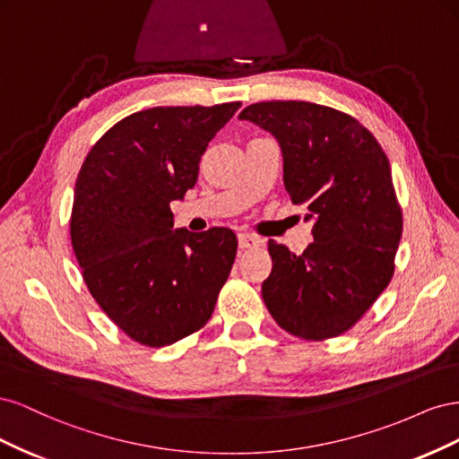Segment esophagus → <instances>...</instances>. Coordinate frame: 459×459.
I'll return each instance as SVG.
<instances>
[{
    "mask_svg": "<svg viewBox=\"0 0 459 459\" xmlns=\"http://www.w3.org/2000/svg\"><path fill=\"white\" fill-rule=\"evenodd\" d=\"M238 241H239V248H255V247H260L262 245V239L255 238V235H248V233H239L238 235Z\"/></svg>",
    "mask_w": 459,
    "mask_h": 459,
    "instance_id": "obj_1",
    "label": "esophagus"
}]
</instances>
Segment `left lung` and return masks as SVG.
<instances>
[{"label":"left lung","mask_w":459,"mask_h":459,"mask_svg":"<svg viewBox=\"0 0 459 459\" xmlns=\"http://www.w3.org/2000/svg\"><path fill=\"white\" fill-rule=\"evenodd\" d=\"M273 134L290 203L312 220L302 255L268 241L262 299L281 329L307 341L339 337L391 283L402 238L391 164L354 117L308 101H262L241 110Z\"/></svg>","instance_id":"left-lung-1"}]
</instances>
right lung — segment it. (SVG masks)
Segmentation results:
<instances>
[{
  "label": "right lung",
  "instance_id": "add662e5",
  "mask_svg": "<svg viewBox=\"0 0 459 459\" xmlns=\"http://www.w3.org/2000/svg\"><path fill=\"white\" fill-rule=\"evenodd\" d=\"M241 107H152L117 122L76 178L71 239L101 310L135 342L160 349L211 319L238 255L230 228L174 230L199 160Z\"/></svg>",
  "mask_w": 459,
  "mask_h": 459
}]
</instances>
